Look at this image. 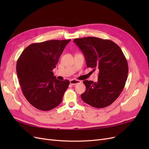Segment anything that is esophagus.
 Segmentation results:
<instances>
[{
    "label": "esophagus",
    "mask_w": 149,
    "mask_h": 149,
    "mask_svg": "<svg viewBox=\"0 0 149 149\" xmlns=\"http://www.w3.org/2000/svg\"><path fill=\"white\" fill-rule=\"evenodd\" d=\"M81 83V81L78 80V79H72L70 80V84H76L78 83Z\"/></svg>",
    "instance_id": "esophagus-1"
}]
</instances>
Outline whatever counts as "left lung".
<instances>
[{"instance_id":"1","label":"left lung","mask_w":149,"mask_h":149,"mask_svg":"<svg viewBox=\"0 0 149 149\" xmlns=\"http://www.w3.org/2000/svg\"><path fill=\"white\" fill-rule=\"evenodd\" d=\"M73 42L83 52L87 67L99 70L97 82L83 81L82 100L94 107L109 106L119 96L127 78L128 64L123 51L109 40L89 37Z\"/></svg>"}]
</instances>
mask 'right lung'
Returning a JSON list of instances; mask_svg holds the SVG:
<instances>
[{"label":"right lung","mask_w":149,"mask_h":149,"mask_svg":"<svg viewBox=\"0 0 149 149\" xmlns=\"http://www.w3.org/2000/svg\"><path fill=\"white\" fill-rule=\"evenodd\" d=\"M70 40H52L30 45L21 53L16 70L25 97L41 111H49L61 103L70 81L54 76L59 58Z\"/></svg>","instance_id":"add662e5"}]
</instances>
